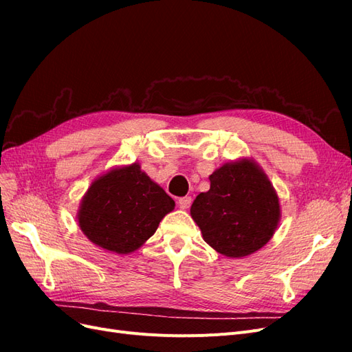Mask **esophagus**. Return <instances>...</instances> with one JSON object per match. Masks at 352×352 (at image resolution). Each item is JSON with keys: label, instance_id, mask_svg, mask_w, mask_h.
<instances>
[{"label": "esophagus", "instance_id": "obj_1", "mask_svg": "<svg viewBox=\"0 0 352 352\" xmlns=\"http://www.w3.org/2000/svg\"><path fill=\"white\" fill-rule=\"evenodd\" d=\"M190 202H192V198L190 197H184V198H179V207L182 210H186L190 207Z\"/></svg>", "mask_w": 352, "mask_h": 352}]
</instances>
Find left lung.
I'll return each instance as SVG.
<instances>
[{
  "label": "left lung",
  "mask_w": 352,
  "mask_h": 352,
  "mask_svg": "<svg viewBox=\"0 0 352 352\" xmlns=\"http://www.w3.org/2000/svg\"><path fill=\"white\" fill-rule=\"evenodd\" d=\"M210 189L190 206V217L212 250L242 258L261 250L282 217L269 176L255 160L242 157L210 175Z\"/></svg>",
  "instance_id": "obj_1"
}]
</instances>
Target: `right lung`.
I'll return each instance as SVG.
<instances>
[{"label":"right lung","mask_w":352,"mask_h":352,"mask_svg":"<svg viewBox=\"0 0 352 352\" xmlns=\"http://www.w3.org/2000/svg\"><path fill=\"white\" fill-rule=\"evenodd\" d=\"M175 201L135 162L92 180L82 197L78 225L97 247L126 255L150 239Z\"/></svg>","instance_id":"add662e5"}]
</instances>
